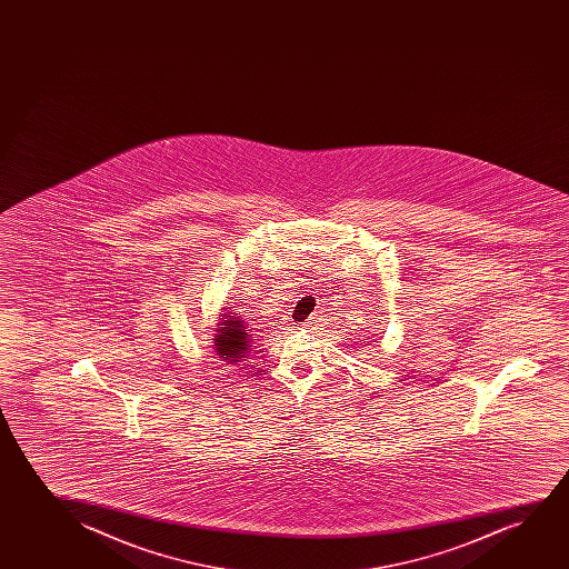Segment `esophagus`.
<instances>
[{"mask_svg": "<svg viewBox=\"0 0 569 569\" xmlns=\"http://www.w3.org/2000/svg\"><path fill=\"white\" fill-rule=\"evenodd\" d=\"M315 322H319V319H317V317H312V319L307 320L303 327H315Z\"/></svg>", "mask_w": 569, "mask_h": 569, "instance_id": "esophagus-1", "label": "esophagus"}]
</instances>
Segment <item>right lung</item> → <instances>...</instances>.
Returning a JSON list of instances; mask_svg holds the SVG:
<instances>
[{"label": "right lung", "instance_id": "1", "mask_svg": "<svg viewBox=\"0 0 569 569\" xmlns=\"http://www.w3.org/2000/svg\"><path fill=\"white\" fill-rule=\"evenodd\" d=\"M219 317V327L216 332V350H218L219 358H223L227 363H234L239 359L244 358V353L249 351V332L244 327V320L234 317V312H221Z\"/></svg>", "mask_w": 569, "mask_h": 569}]
</instances>
